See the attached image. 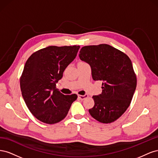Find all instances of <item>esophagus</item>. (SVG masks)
<instances>
[{
  "mask_svg": "<svg viewBox=\"0 0 158 158\" xmlns=\"http://www.w3.org/2000/svg\"><path fill=\"white\" fill-rule=\"evenodd\" d=\"M88 97V94H85V95H78V98L81 100H83L85 98H87Z\"/></svg>",
  "mask_w": 158,
  "mask_h": 158,
  "instance_id": "34e87169",
  "label": "esophagus"
}]
</instances>
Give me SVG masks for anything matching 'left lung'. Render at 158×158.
Masks as SVG:
<instances>
[{
    "mask_svg": "<svg viewBox=\"0 0 158 158\" xmlns=\"http://www.w3.org/2000/svg\"><path fill=\"white\" fill-rule=\"evenodd\" d=\"M80 59L89 64L92 78L102 82V92L94 95L93 118L102 123L116 121L126 111L136 88V76L129 57L107 44L83 47Z\"/></svg>",
    "mask_w": 158,
    "mask_h": 158,
    "instance_id": "left-lung-1",
    "label": "left lung"
}]
</instances>
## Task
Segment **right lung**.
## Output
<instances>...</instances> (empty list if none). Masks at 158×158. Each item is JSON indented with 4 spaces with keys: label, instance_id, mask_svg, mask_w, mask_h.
I'll list each match as a JSON object with an SVG mask.
<instances>
[{
    "label": "right lung",
    "instance_id": "1",
    "mask_svg": "<svg viewBox=\"0 0 158 158\" xmlns=\"http://www.w3.org/2000/svg\"><path fill=\"white\" fill-rule=\"evenodd\" d=\"M79 49V45L49 46L35 52L27 60L20 78L22 95L30 112L40 121L60 122L77 99L76 94L60 93L56 84Z\"/></svg>",
    "mask_w": 158,
    "mask_h": 158
}]
</instances>
